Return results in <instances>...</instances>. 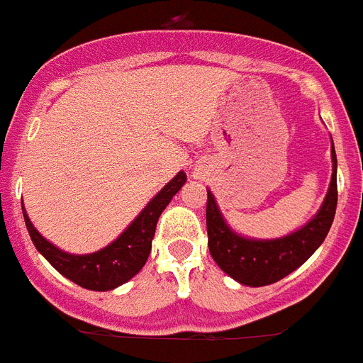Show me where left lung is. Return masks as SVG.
I'll return each mask as SVG.
<instances>
[{"label":"left lung","mask_w":363,"mask_h":363,"mask_svg":"<svg viewBox=\"0 0 363 363\" xmlns=\"http://www.w3.org/2000/svg\"><path fill=\"white\" fill-rule=\"evenodd\" d=\"M332 161H334V172H332L330 189L319 213L304 228L282 239L254 241L233 233L228 224L224 223L213 194L208 191V203H206L208 247L218 267L233 280L252 287L278 282L296 267H301L325 241L336 215L337 160L334 146H332Z\"/></svg>","instance_id":"obj_1"}]
</instances>
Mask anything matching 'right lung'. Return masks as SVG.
Segmentation results:
<instances>
[{
    "label": "right lung",
    "mask_w": 363,
    "mask_h": 363,
    "mask_svg": "<svg viewBox=\"0 0 363 363\" xmlns=\"http://www.w3.org/2000/svg\"><path fill=\"white\" fill-rule=\"evenodd\" d=\"M185 179H187L185 172L176 174L174 179H170L169 184L155 194L152 202L140 211L139 217L135 218L130 224V228L125 230L121 238L94 254L74 256V254L62 252L53 247L52 242H48L35 230L22 206L27 232L31 235L33 245L37 247L38 252L46 257L62 277H67L68 280L85 287V289L109 291V289H115L128 282L145 267L150 250H152V239H154L157 218L163 213V209L169 206L172 196L185 184Z\"/></svg>",
    "instance_id": "add662e5"
}]
</instances>
